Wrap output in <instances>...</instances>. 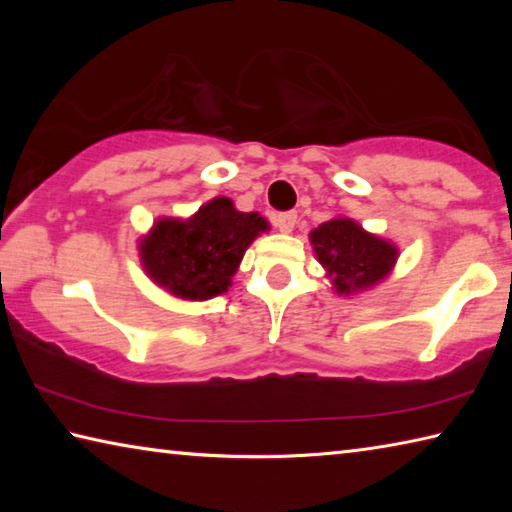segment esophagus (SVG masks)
I'll return each instance as SVG.
<instances>
[{"label": "esophagus", "instance_id": "esophagus-1", "mask_svg": "<svg viewBox=\"0 0 512 512\" xmlns=\"http://www.w3.org/2000/svg\"><path fill=\"white\" fill-rule=\"evenodd\" d=\"M296 221H298L296 212H280V214L273 216L275 228L280 232H291L293 228H296Z\"/></svg>", "mask_w": 512, "mask_h": 512}]
</instances>
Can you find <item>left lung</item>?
Instances as JSON below:
<instances>
[{
	"label": "left lung",
	"mask_w": 512,
	"mask_h": 512,
	"mask_svg": "<svg viewBox=\"0 0 512 512\" xmlns=\"http://www.w3.org/2000/svg\"><path fill=\"white\" fill-rule=\"evenodd\" d=\"M318 262L334 277L339 293L366 289L384 280L391 271L397 250L388 241L368 235L350 219H334L311 232Z\"/></svg>",
	"instance_id": "1"
}]
</instances>
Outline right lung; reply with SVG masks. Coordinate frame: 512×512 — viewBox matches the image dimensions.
I'll return each instance as SVG.
<instances>
[{
    "label": "right lung",
    "instance_id": "right-lung-1",
    "mask_svg": "<svg viewBox=\"0 0 512 512\" xmlns=\"http://www.w3.org/2000/svg\"><path fill=\"white\" fill-rule=\"evenodd\" d=\"M266 221L214 198L192 219H162L142 241V262L160 287L180 298L207 300L228 291L230 277Z\"/></svg>",
    "mask_w": 512,
    "mask_h": 512
}]
</instances>
